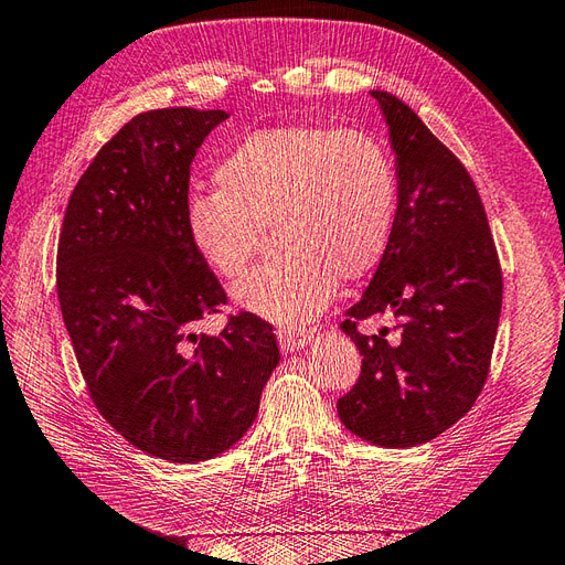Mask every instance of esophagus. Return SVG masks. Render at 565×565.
I'll list each match as a JSON object with an SVG mask.
<instances>
[{
	"label": "esophagus",
	"mask_w": 565,
	"mask_h": 565,
	"mask_svg": "<svg viewBox=\"0 0 565 565\" xmlns=\"http://www.w3.org/2000/svg\"><path fill=\"white\" fill-rule=\"evenodd\" d=\"M276 334H278V344H280V351L282 353H292V351H299V349H303L306 344H309L311 341V330H303V328H278L276 330Z\"/></svg>",
	"instance_id": "esophagus-1"
}]
</instances>
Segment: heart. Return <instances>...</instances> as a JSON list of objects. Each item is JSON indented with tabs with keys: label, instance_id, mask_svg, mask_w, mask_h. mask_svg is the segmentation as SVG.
I'll return each mask as SVG.
<instances>
[{
	"label": "heart",
	"instance_id": "b5f03b06",
	"mask_svg": "<svg viewBox=\"0 0 565 565\" xmlns=\"http://www.w3.org/2000/svg\"><path fill=\"white\" fill-rule=\"evenodd\" d=\"M216 191L185 204V233L216 276L235 280L273 231L280 252L233 297L278 322L328 306L339 278H363L384 256L398 181L384 143L361 129L285 125L237 141L214 169Z\"/></svg>",
	"mask_w": 565,
	"mask_h": 565
}]
</instances>
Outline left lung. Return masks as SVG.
I'll list each match as a JSON object with an SVG mask.
<instances>
[{"label": "left lung", "mask_w": 565, "mask_h": 565, "mask_svg": "<svg viewBox=\"0 0 565 565\" xmlns=\"http://www.w3.org/2000/svg\"><path fill=\"white\" fill-rule=\"evenodd\" d=\"M372 96L396 150L398 207L374 278L341 322L363 365L337 413L374 446L413 448L450 429L483 391L502 268L467 167L403 100ZM386 312L397 320L393 335L356 330L358 321Z\"/></svg>", "instance_id": "obj_1"}]
</instances>
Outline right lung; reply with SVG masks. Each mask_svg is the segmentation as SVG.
Instances as JSON below:
<instances>
[{
	"instance_id": "right-lung-1",
	"label": "right lung",
	"mask_w": 565,
	"mask_h": 565,
	"mask_svg": "<svg viewBox=\"0 0 565 565\" xmlns=\"http://www.w3.org/2000/svg\"><path fill=\"white\" fill-rule=\"evenodd\" d=\"M226 117H131L77 181L58 237L61 313L96 409L134 448L179 465L235 446L280 363L273 324L249 311L193 332L226 292L188 243V181Z\"/></svg>"
}]
</instances>
